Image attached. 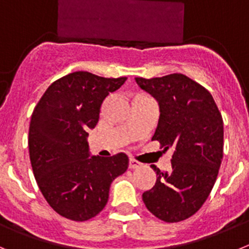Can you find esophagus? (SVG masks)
<instances>
[{"label": "esophagus", "instance_id": "esophagus-1", "mask_svg": "<svg viewBox=\"0 0 249 249\" xmlns=\"http://www.w3.org/2000/svg\"><path fill=\"white\" fill-rule=\"evenodd\" d=\"M141 166V163L139 161L134 160V159H130L129 160V169H138Z\"/></svg>", "mask_w": 249, "mask_h": 249}]
</instances>
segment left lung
I'll list each match as a JSON object with an SVG mask.
<instances>
[{
    "mask_svg": "<svg viewBox=\"0 0 249 249\" xmlns=\"http://www.w3.org/2000/svg\"><path fill=\"white\" fill-rule=\"evenodd\" d=\"M135 82L160 109L152 140L174 149L170 171L151 165L156 182L142 201L161 221L180 222L200 210L216 182L223 158L222 115L211 93L180 73Z\"/></svg>",
    "mask_w": 249,
    "mask_h": 249,
    "instance_id": "1",
    "label": "left lung"
}]
</instances>
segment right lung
Masks as SVG:
<instances>
[{
  "mask_svg": "<svg viewBox=\"0 0 249 249\" xmlns=\"http://www.w3.org/2000/svg\"><path fill=\"white\" fill-rule=\"evenodd\" d=\"M126 79L74 71L52 83L36 105L28 134L31 165L42 195L60 216L78 222L97 216L111 182L129 166L123 152L91 156L88 144L103 102Z\"/></svg>",
  "mask_w": 249,
  "mask_h": 249,
  "instance_id": "obj_1",
  "label": "right lung"
}]
</instances>
